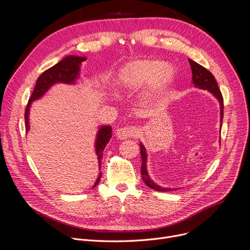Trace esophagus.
<instances>
[{"mask_svg":"<svg viewBox=\"0 0 250 250\" xmlns=\"http://www.w3.org/2000/svg\"><path fill=\"white\" fill-rule=\"evenodd\" d=\"M117 136L120 139H126L128 137L135 136L137 134V130L134 126H125L117 129Z\"/></svg>","mask_w":250,"mask_h":250,"instance_id":"34e87169","label":"esophagus"}]
</instances>
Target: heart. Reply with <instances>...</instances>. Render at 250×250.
Wrapping results in <instances>:
<instances>
[{"instance_id":"heart-1","label":"heart","mask_w":250,"mask_h":250,"mask_svg":"<svg viewBox=\"0 0 250 250\" xmlns=\"http://www.w3.org/2000/svg\"><path fill=\"white\" fill-rule=\"evenodd\" d=\"M174 76L171 65L155 59H140L125 65L118 74L119 87L125 92H136L147 85L148 94L166 86Z\"/></svg>"}]
</instances>
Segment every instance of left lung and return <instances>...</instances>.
Returning <instances> with one entry per match:
<instances>
[{"label":"left lung","mask_w":250,"mask_h":250,"mask_svg":"<svg viewBox=\"0 0 250 250\" xmlns=\"http://www.w3.org/2000/svg\"><path fill=\"white\" fill-rule=\"evenodd\" d=\"M189 62H190L191 69H192V74H193L192 80H193L195 87L203 89V90H208L219 100L220 105H221V126H222L223 118H224V98L222 96V93L220 91L218 83L215 79V76H213L208 69H206L202 65L198 64L197 62H195L191 59H189ZM139 146H140V155H141V168H140L141 178H142V180H144V182L146 184V186L151 189H154L158 192H170L173 190H178V189L162 188V187L158 186L157 184H155L151 180V178L149 177L147 169H146V159H147L146 150L145 146L141 144L139 145Z\"/></svg>","instance_id":"1"}]
</instances>
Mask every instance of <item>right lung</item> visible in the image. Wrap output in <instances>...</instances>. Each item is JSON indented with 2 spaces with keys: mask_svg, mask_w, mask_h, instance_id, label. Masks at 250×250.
Instances as JSON below:
<instances>
[{
  "mask_svg": "<svg viewBox=\"0 0 250 250\" xmlns=\"http://www.w3.org/2000/svg\"><path fill=\"white\" fill-rule=\"evenodd\" d=\"M85 60H86V57H79L74 55L67 56L61 61H59L57 64L52 66L51 68L45 70L44 72L38 78L37 84H35V87L28 100L25 112H24V122H25L26 132L29 129L28 113H29V106L32 101L42 97L45 94V92H47V90L56 83L74 84L76 79L79 76L80 65ZM111 137H112L111 126L103 125L100 127L97 134V139H96V153L99 160L100 170H101V161L103 158V150L104 149L106 144L110 141ZM101 177H102V172H100L99 177L97 178V181L94 184L93 188L96 187L97 184L100 182Z\"/></svg>",
  "mask_w": 250,
  "mask_h": 250,
  "instance_id": "add662e5",
  "label": "right lung"
}]
</instances>
